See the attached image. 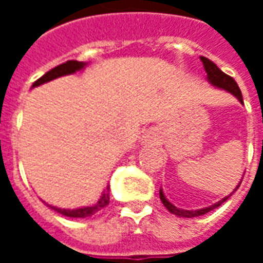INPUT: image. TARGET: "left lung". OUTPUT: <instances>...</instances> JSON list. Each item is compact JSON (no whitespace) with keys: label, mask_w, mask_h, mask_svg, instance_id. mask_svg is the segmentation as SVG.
Instances as JSON below:
<instances>
[{"label":"left lung","mask_w":263,"mask_h":263,"mask_svg":"<svg viewBox=\"0 0 263 263\" xmlns=\"http://www.w3.org/2000/svg\"><path fill=\"white\" fill-rule=\"evenodd\" d=\"M201 62H203L204 70H205V73H207V79H209L210 83H211L213 86L218 87V88H222V90H226V91L231 92L232 96H235V97L238 98V101H239V103L243 104L242 94H241V90H239V87H238L237 81L234 80L231 76H228V74H226L224 71H221V70L217 67V65H215V63H213V62H211L210 59H207V58H201ZM241 182H242V180H241ZM239 184H241V183H239ZM239 184L237 186V189L239 187ZM237 189H235L234 192H237ZM234 192H232V193H234ZM231 194H230V196H231ZM230 196H227V197H224L222 200L217 201V203L213 204V205L205 207V209L183 210V209H179V207H176V205H173V204H172L171 201H169V200L165 197V194H163V192H162V190L159 192V197H160V200H162V203H163V205H165L166 209L169 210L172 214L179 215V217H186V218H192V217H198V215L207 214L209 211L217 209V207H218V205H221V204L224 203L226 200H228V197H230Z\"/></svg>","instance_id":"1"}]
</instances>
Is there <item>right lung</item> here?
Segmentation results:
<instances>
[{
  "instance_id": "add662e5",
  "label": "right lung",
  "mask_w": 263,
  "mask_h": 263,
  "mask_svg": "<svg viewBox=\"0 0 263 263\" xmlns=\"http://www.w3.org/2000/svg\"><path fill=\"white\" fill-rule=\"evenodd\" d=\"M83 67H86V63L84 62H77V60H67L66 63H62V65L56 66L52 70H49L48 73L37 79L32 87H37L43 84V83H48V81H52L58 77H62V76L66 74H73L76 71H79ZM109 203V187L107 186L105 187V192L103 193L101 198L98 200L97 203L92 204L90 207H83V209H76V210H67V209H59V207H53V205H49L50 209L54 210L56 213L65 215V217H70V218H86V217H90V215H94L96 213H100L104 207H107Z\"/></svg>"
}]
</instances>
